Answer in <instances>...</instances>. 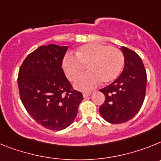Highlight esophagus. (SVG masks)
Instances as JSON below:
<instances>
[{"instance_id": "34e87169", "label": "esophagus", "mask_w": 161, "mask_h": 161, "mask_svg": "<svg viewBox=\"0 0 161 161\" xmlns=\"http://www.w3.org/2000/svg\"><path fill=\"white\" fill-rule=\"evenodd\" d=\"M82 95H83V97L84 98H87L91 95V92H83Z\"/></svg>"}]
</instances>
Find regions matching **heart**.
Masks as SVG:
<instances>
[{"instance_id":"b5f03b06","label":"heart","mask_w":161,"mask_h":161,"mask_svg":"<svg viewBox=\"0 0 161 161\" xmlns=\"http://www.w3.org/2000/svg\"><path fill=\"white\" fill-rule=\"evenodd\" d=\"M76 57L67 55L63 61V69L67 78L74 82L88 69L89 74L76 81L75 86L82 91L94 88L101 81L108 83L119 76L125 58L122 52L116 47L92 43L81 46Z\"/></svg>"}]
</instances>
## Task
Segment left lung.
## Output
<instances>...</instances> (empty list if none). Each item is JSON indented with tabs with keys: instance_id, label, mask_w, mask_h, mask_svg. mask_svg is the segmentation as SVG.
I'll list each match as a JSON object with an SVG mask.
<instances>
[{
	"instance_id": "1",
	"label": "left lung",
	"mask_w": 161,
	"mask_h": 161,
	"mask_svg": "<svg viewBox=\"0 0 161 161\" xmlns=\"http://www.w3.org/2000/svg\"><path fill=\"white\" fill-rule=\"evenodd\" d=\"M125 66L114 82L100 89L105 101L100 107V114L112 124H121L132 119L144 101L147 73L140 57L133 50L122 47Z\"/></svg>"
}]
</instances>
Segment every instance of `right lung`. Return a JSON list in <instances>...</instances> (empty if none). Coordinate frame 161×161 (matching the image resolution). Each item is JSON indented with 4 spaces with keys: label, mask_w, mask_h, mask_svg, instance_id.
<instances>
[{
    "label": "right lung",
    "mask_w": 161,
    "mask_h": 161,
    "mask_svg": "<svg viewBox=\"0 0 161 161\" xmlns=\"http://www.w3.org/2000/svg\"><path fill=\"white\" fill-rule=\"evenodd\" d=\"M67 46H41L29 54L19 71L18 86L22 103L42 126L61 130L76 117L82 92L66 79L62 61Z\"/></svg>",
    "instance_id": "obj_1"
}]
</instances>
